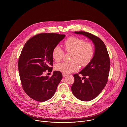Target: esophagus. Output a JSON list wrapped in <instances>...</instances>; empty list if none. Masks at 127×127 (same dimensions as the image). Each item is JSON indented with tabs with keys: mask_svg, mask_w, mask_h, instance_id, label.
Returning a JSON list of instances; mask_svg holds the SVG:
<instances>
[{
	"mask_svg": "<svg viewBox=\"0 0 127 127\" xmlns=\"http://www.w3.org/2000/svg\"><path fill=\"white\" fill-rule=\"evenodd\" d=\"M66 75H67L66 74H65V73H63V77H65Z\"/></svg>",
	"mask_w": 127,
	"mask_h": 127,
	"instance_id": "obj_1",
	"label": "esophagus"
}]
</instances>
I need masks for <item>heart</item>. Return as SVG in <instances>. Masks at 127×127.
Here are the masks:
<instances>
[{
    "instance_id": "1",
    "label": "heart",
    "mask_w": 127,
    "mask_h": 127,
    "mask_svg": "<svg viewBox=\"0 0 127 127\" xmlns=\"http://www.w3.org/2000/svg\"><path fill=\"white\" fill-rule=\"evenodd\" d=\"M64 50L71 53V62H62L55 64V69L64 73H70L79 69V64L82 66L88 65L94 55V48L92 44L80 37L71 36L64 42ZM52 58L55 62L61 61L64 56V51L59 45H56L52 52Z\"/></svg>"
}]
</instances>
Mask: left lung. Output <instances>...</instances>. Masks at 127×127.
Wrapping results in <instances>:
<instances>
[{"instance_id": "8db88e82", "label": "left lung", "mask_w": 127, "mask_h": 127, "mask_svg": "<svg viewBox=\"0 0 127 127\" xmlns=\"http://www.w3.org/2000/svg\"><path fill=\"white\" fill-rule=\"evenodd\" d=\"M75 34L83 35L91 40L94 45V57L91 63L79 73L73 75L74 82L71 87L74 96L83 101H89L95 98L106 86L109 77L110 59L104 42L98 37L90 33L79 31ZM84 78L85 80L83 81Z\"/></svg>"}]
</instances>
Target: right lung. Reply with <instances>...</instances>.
<instances>
[{
  "instance_id": "add662e5",
  "label": "right lung",
  "mask_w": 127,
  "mask_h": 127,
  "mask_svg": "<svg viewBox=\"0 0 127 127\" xmlns=\"http://www.w3.org/2000/svg\"><path fill=\"white\" fill-rule=\"evenodd\" d=\"M65 35L41 33L30 38L25 44L18 62L19 77L23 90L32 99L44 102L54 95L63 75L54 71L51 77L44 76L51 72L53 64L52 52Z\"/></svg>"
}]
</instances>
